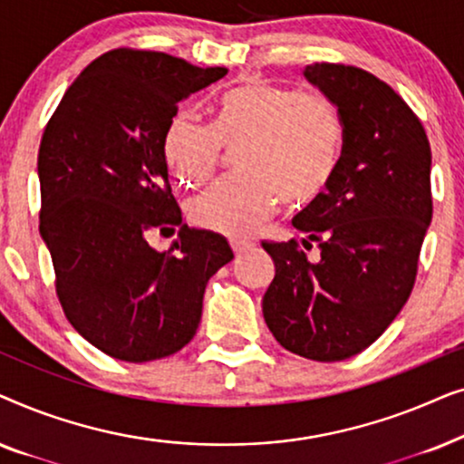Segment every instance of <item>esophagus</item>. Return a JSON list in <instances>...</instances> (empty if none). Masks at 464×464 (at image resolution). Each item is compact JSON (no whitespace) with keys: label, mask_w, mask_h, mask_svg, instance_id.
<instances>
[{"label":"esophagus","mask_w":464,"mask_h":464,"mask_svg":"<svg viewBox=\"0 0 464 464\" xmlns=\"http://www.w3.org/2000/svg\"><path fill=\"white\" fill-rule=\"evenodd\" d=\"M230 246H232V251L237 253V256H238V253H245V251H249L251 246H253V243H251L249 238L232 237V238H230Z\"/></svg>","instance_id":"1"}]
</instances>
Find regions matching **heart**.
<instances>
[{
  "instance_id": "b5f03b06",
  "label": "heart",
  "mask_w": 464,
  "mask_h": 464,
  "mask_svg": "<svg viewBox=\"0 0 464 464\" xmlns=\"http://www.w3.org/2000/svg\"><path fill=\"white\" fill-rule=\"evenodd\" d=\"M240 175L221 179L188 205L189 219L207 230L245 237L275 211L313 200L335 173L344 126L327 99L268 82H249L226 92L215 122L189 113L170 122L164 156L177 179L198 186L213 177L226 150H237Z\"/></svg>"
}]
</instances>
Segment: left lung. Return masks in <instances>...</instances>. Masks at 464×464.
<instances>
[{
    "mask_svg": "<svg viewBox=\"0 0 464 464\" xmlns=\"http://www.w3.org/2000/svg\"><path fill=\"white\" fill-rule=\"evenodd\" d=\"M304 78L338 107L340 164L325 192L294 218L319 245L262 243L275 259L266 325L287 351L342 361L365 351L408 302L433 218L430 145L408 103L359 67L314 63Z\"/></svg>",
    "mask_w": 464,
    "mask_h": 464,
    "instance_id": "obj_1",
    "label": "left lung"
}]
</instances>
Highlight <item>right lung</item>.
I'll use <instances>...</instances> for the list:
<instances>
[{"label": "right lung", "instance_id": "right-lung-1", "mask_svg": "<svg viewBox=\"0 0 464 464\" xmlns=\"http://www.w3.org/2000/svg\"><path fill=\"white\" fill-rule=\"evenodd\" d=\"M226 67H196L151 50L94 59L44 130L40 234L56 295L82 338L113 359L145 363L181 351L198 329L202 295L234 257L227 240L181 224L164 137L181 101ZM180 227L169 252L150 229Z\"/></svg>", "mask_w": 464, "mask_h": 464}]
</instances>
